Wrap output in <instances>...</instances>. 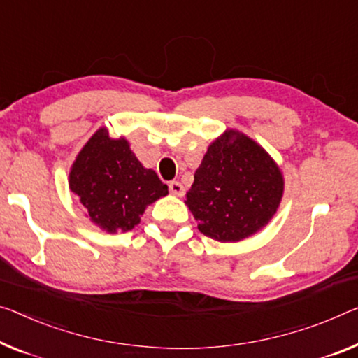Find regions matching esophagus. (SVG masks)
I'll return each instance as SVG.
<instances>
[{"mask_svg": "<svg viewBox=\"0 0 358 358\" xmlns=\"http://www.w3.org/2000/svg\"><path fill=\"white\" fill-rule=\"evenodd\" d=\"M169 192L176 196H182L185 194V189L179 180H173V182H169Z\"/></svg>", "mask_w": 358, "mask_h": 358, "instance_id": "obj_1", "label": "esophagus"}]
</instances>
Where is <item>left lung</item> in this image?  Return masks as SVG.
Listing matches in <instances>:
<instances>
[{
  "label": "left lung",
  "mask_w": 358,
  "mask_h": 358,
  "mask_svg": "<svg viewBox=\"0 0 358 358\" xmlns=\"http://www.w3.org/2000/svg\"><path fill=\"white\" fill-rule=\"evenodd\" d=\"M283 185L273 158L248 136L227 129L208 147L185 203L201 234L230 243L266 227Z\"/></svg>",
  "instance_id": "obj_1"
}]
</instances>
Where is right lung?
<instances>
[{
  "instance_id": "obj_1",
  "label": "right lung",
  "mask_w": 358,
  "mask_h": 358,
  "mask_svg": "<svg viewBox=\"0 0 358 358\" xmlns=\"http://www.w3.org/2000/svg\"><path fill=\"white\" fill-rule=\"evenodd\" d=\"M70 190L78 196L86 217L108 234L128 232L141 222L150 203L168 195L153 169L137 160L124 137L112 139L97 129L71 164Z\"/></svg>"
}]
</instances>
